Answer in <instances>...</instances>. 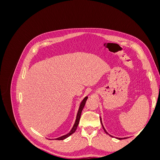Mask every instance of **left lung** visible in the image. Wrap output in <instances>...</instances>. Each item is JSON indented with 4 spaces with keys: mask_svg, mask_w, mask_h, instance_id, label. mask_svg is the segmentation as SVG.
<instances>
[{
    "mask_svg": "<svg viewBox=\"0 0 160 160\" xmlns=\"http://www.w3.org/2000/svg\"><path fill=\"white\" fill-rule=\"evenodd\" d=\"M100 120H101V125H102V127H103V129H104V131H105V132L106 133H107V134H108V133L107 132H106V130L105 129V128H104V127H103V124H102V122H101V119H100ZM110 136H111V135H110ZM111 137H112V136H111ZM119 139H122L123 138H118Z\"/></svg>",
    "mask_w": 160,
    "mask_h": 160,
    "instance_id": "8db88e82",
    "label": "left lung"
}]
</instances>
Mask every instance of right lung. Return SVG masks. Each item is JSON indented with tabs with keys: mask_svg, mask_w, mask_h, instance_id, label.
Segmentation results:
<instances>
[{
	"mask_svg": "<svg viewBox=\"0 0 160 160\" xmlns=\"http://www.w3.org/2000/svg\"><path fill=\"white\" fill-rule=\"evenodd\" d=\"M88 97H85V98L83 99V100L81 101V103L79 105V110H78V112H77V118H76V120H75V122L74 123V125L73 127L72 128L71 130L70 131V132L68 133L67 134L65 135H62V136L60 137V138H56L55 139L57 140H63L65 139H66L67 138H68L69 136H70V135L71 134L73 133L76 129H77V126H78L79 125V120H80V118H81V112H82V110H83L84 106L85 105V103H86V101L87 99H88Z\"/></svg>",
	"mask_w": 160,
	"mask_h": 160,
	"instance_id": "add662e5",
	"label": "right lung"
}]
</instances>
